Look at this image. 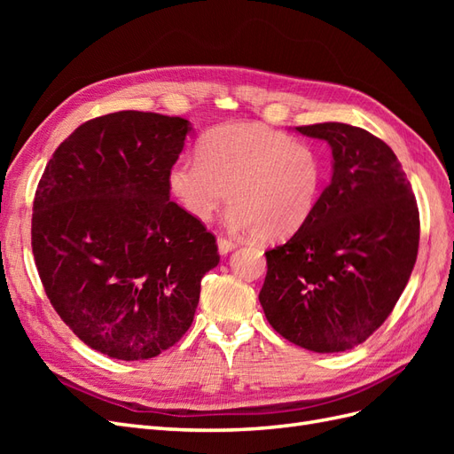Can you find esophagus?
<instances>
[{
	"label": "esophagus",
	"instance_id": "34e87169",
	"mask_svg": "<svg viewBox=\"0 0 454 454\" xmlns=\"http://www.w3.org/2000/svg\"><path fill=\"white\" fill-rule=\"evenodd\" d=\"M217 248H219V254H229L231 250L237 248V242L231 240V239H225V237H219L217 239Z\"/></svg>",
	"mask_w": 454,
	"mask_h": 454
}]
</instances>
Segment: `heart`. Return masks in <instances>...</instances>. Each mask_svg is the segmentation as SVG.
Segmentation results:
<instances>
[{
    "instance_id": "b5f03b06",
    "label": "heart",
    "mask_w": 454,
    "mask_h": 454,
    "mask_svg": "<svg viewBox=\"0 0 454 454\" xmlns=\"http://www.w3.org/2000/svg\"><path fill=\"white\" fill-rule=\"evenodd\" d=\"M320 149L259 122H225L206 132L199 157L184 155L168 172L184 210L208 222L227 200V222L257 240L294 237L318 208L325 185Z\"/></svg>"
}]
</instances>
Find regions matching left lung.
Wrapping results in <instances>:
<instances>
[{
	"instance_id": "left-lung-1",
	"label": "left lung",
	"mask_w": 454,
	"mask_h": 454,
	"mask_svg": "<svg viewBox=\"0 0 454 454\" xmlns=\"http://www.w3.org/2000/svg\"><path fill=\"white\" fill-rule=\"evenodd\" d=\"M297 132L325 140L333 176L310 222L267 255L259 303L274 332L312 352H345L388 318L415 267L417 199L394 151L345 122Z\"/></svg>"
}]
</instances>
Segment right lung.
<instances>
[{"instance_id": "right-lung-1", "label": "right lung", "mask_w": 454, "mask_h": 454, "mask_svg": "<svg viewBox=\"0 0 454 454\" xmlns=\"http://www.w3.org/2000/svg\"><path fill=\"white\" fill-rule=\"evenodd\" d=\"M189 121L117 112L75 129L41 176L32 250L64 324L115 360H149L193 324L219 263L212 232L170 200Z\"/></svg>"}]
</instances>
